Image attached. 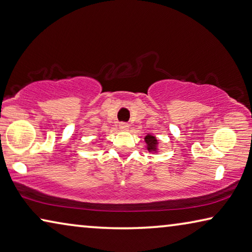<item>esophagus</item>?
<instances>
[{
	"mask_svg": "<svg viewBox=\"0 0 252 252\" xmlns=\"http://www.w3.org/2000/svg\"><path fill=\"white\" fill-rule=\"evenodd\" d=\"M119 127H120V130L121 131H127L129 130V125H127V123H120L119 125Z\"/></svg>",
	"mask_w": 252,
	"mask_h": 252,
	"instance_id": "1",
	"label": "esophagus"
}]
</instances>
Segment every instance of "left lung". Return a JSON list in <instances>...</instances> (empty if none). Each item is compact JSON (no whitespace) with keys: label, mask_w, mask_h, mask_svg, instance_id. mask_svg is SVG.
Listing matches in <instances>:
<instances>
[{"label":"left lung","mask_w":252,"mask_h":252,"mask_svg":"<svg viewBox=\"0 0 252 252\" xmlns=\"http://www.w3.org/2000/svg\"><path fill=\"white\" fill-rule=\"evenodd\" d=\"M145 142H146V149L149 151L150 154H157L159 153L158 149V139L155 137V135L148 133L145 137Z\"/></svg>","instance_id":"obj_1"}]
</instances>
